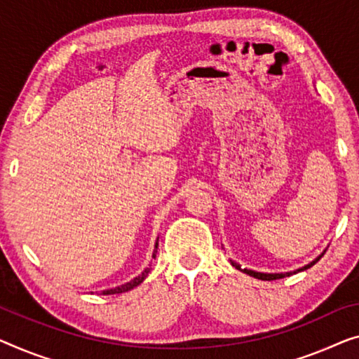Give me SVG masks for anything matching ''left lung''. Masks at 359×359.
<instances>
[{
    "label": "left lung",
    "instance_id": "left-lung-1",
    "mask_svg": "<svg viewBox=\"0 0 359 359\" xmlns=\"http://www.w3.org/2000/svg\"><path fill=\"white\" fill-rule=\"evenodd\" d=\"M320 258H323V255H320L319 258L314 259L311 264H306V266L302 267V269H298V271H304V269H308V267L314 266ZM232 266L237 267L238 271H243L245 274H248L251 277H256V279H259V280H277V279H283V277H285V274H263V272H255V271H250V269H242V267H240L237 263H233V261H232ZM290 274H292V272H287V276H290Z\"/></svg>",
    "mask_w": 359,
    "mask_h": 359
}]
</instances>
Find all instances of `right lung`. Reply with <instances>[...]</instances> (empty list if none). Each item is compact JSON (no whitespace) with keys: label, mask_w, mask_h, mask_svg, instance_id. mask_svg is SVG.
<instances>
[{"label":"right lung","mask_w":359,"mask_h":359,"mask_svg":"<svg viewBox=\"0 0 359 359\" xmlns=\"http://www.w3.org/2000/svg\"><path fill=\"white\" fill-rule=\"evenodd\" d=\"M156 248H158V242H156ZM153 258H156V255H153ZM148 274H149V267H147V269L143 271L140 276L135 277V279H133V280H130V282L124 283V285H121V287H116V288H111V290H104V292H103V295H114V293H124V292L132 290L133 287L140 285V283H142L143 280H145V277H147Z\"/></svg>","instance_id":"obj_1"}]
</instances>
